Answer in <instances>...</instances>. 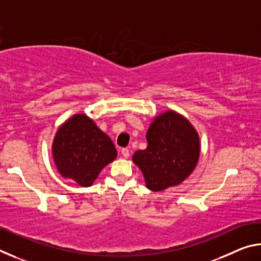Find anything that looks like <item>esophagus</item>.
Returning <instances> with one entry per match:
<instances>
[{
	"mask_svg": "<svg viewBox=\"0 0 261 261\" xmlns=\"http://www.w3.org/2000/svg\"><path fill=\"white\" fill-rule=\"evenodd\" d=\"M121 153L124 158H129V155H130V152H129V149H127V148H122Z\"/></svg>",
	"mask_w": 261,
	"mask_h": 261,
	"instance_id": "1",
	"label": "esophagus"
}]
</instances>
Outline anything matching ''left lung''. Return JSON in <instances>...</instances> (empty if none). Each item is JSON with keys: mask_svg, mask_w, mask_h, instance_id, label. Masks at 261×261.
I'll return each mask as SVG.
<instances>
[{"mask_svg": "<svg viewBox=\"0 0 261 261\" xmlns=\"http://www.w3.org/2000/svg\"><path fill=\"white\" fill-rule=\"evenodd\" d=\"M146 149L137 151L132 161L144 175L146 188L162 191L187 179L200 155L197 130L182 115L167 110L154 118L147 134Z\"/></svg>", "mask_w": 261, "mask_h": 261, "instance_id": "1", "label": "left lung"}]
</instances>
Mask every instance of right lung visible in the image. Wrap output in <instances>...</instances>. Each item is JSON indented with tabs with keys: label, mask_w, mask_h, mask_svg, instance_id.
Wrapping results in <instances>:
<instances>
[{
	"label": "right lung",
	"mask_w": 261,
	"mask_h": 261,
	"mask_svg": "<svg viewBox=\"0 0 261 261\" xmlns=\"http://www.w3.org/2000/svg\"><path fill=\"white\" fill-rule=\"evenodd\" d=\"M51 153L59 173L81 187H91L117 156L112 139L85 114L73 115L59 127Z\"/></svg>",
	"instance_id": "add662e5"
}]
</instances>
